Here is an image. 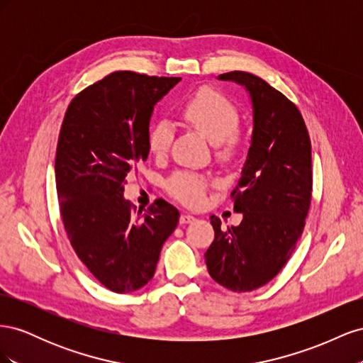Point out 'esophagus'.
<instances>
[{
  "label": "esophagus",
  "mask_w": 363,
  "mask_h": 363,
  "mask_svg": "<svg viewBox=\"0 0 363 363\" xmlns=\"http://www.w3.org/2000/svg\"><path fill=\"white\" fill-rule=\"evenodd\" d=\"M192 221H195V216H192V215H189V213H183V215L180 216V224H189V223H192Z\"/></svg>",
  "instance_id": "1"
}]
</instances>
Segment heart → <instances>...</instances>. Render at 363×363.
Segmentation results:
<instances>
[{"instance_id":"heart-1","label":"heart","mask_w":363,"mask_h":363,"mask_svg":"<svg viewBox=\"0 0 363 363\" xmlns=\"http://www.w3.org/2000/svg\"><path fill=\"white\" fill-rule=\"evenodd\" d=\"M182 118L195 127L215 145L221 144L225 152H232L238 142L239 112L236 106L212 87H203L180 106ZM174 139V127L168 119H157L148 130V148L152 155L162 157L168 152ZM207 182L199 174L179 171L167 180V191L175 200L199 207L206 199Z\"/></svg>"}]
</instances>
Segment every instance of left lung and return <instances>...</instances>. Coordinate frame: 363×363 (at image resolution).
I'll return each instance as SVG.
<instances>
[{
    "label": "left lung",
    "mask_w": 363,
    "mask_h": 363,
    "mask_svg": "<svg viewBox=\"0 0 363 363\" xmlns=\"http://www.w3.org/2000/svg\"><path fill=\"white\" fill-rule=\"evenodd\" d=\"M245 86L252 103V136L242 175L232 191L238 227L221 228L215 215L213 242L206 251L211 277L233 292L271 281L292 256L312 200V148L304 119L289 98L260 77L219 75Z\"/></svg>",
    "instance_id": "1"
}]
</instances>
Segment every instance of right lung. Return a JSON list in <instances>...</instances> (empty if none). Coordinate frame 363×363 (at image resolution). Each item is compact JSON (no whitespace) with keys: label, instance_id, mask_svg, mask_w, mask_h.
I'll return each mask as SVG.
<instances>
[{"label":"right lung","instance_id":"right-lung-1","mask_svg":"<svg viewBox=\"0 0 363 363\" xmlns=\"http://www.w3.org/2000/svg\"><path fill=\"white\" fill-rule=\"evenodd\" d=\"M180 80L116 71L77 94L63 118L54 164L62 223L75 255L116 294L152 279L179 223V211L164 200L142 213L123 194L148 157L152 108Z\"/></svg>","mask_w":363,"mask_h":363}]
</instances>
